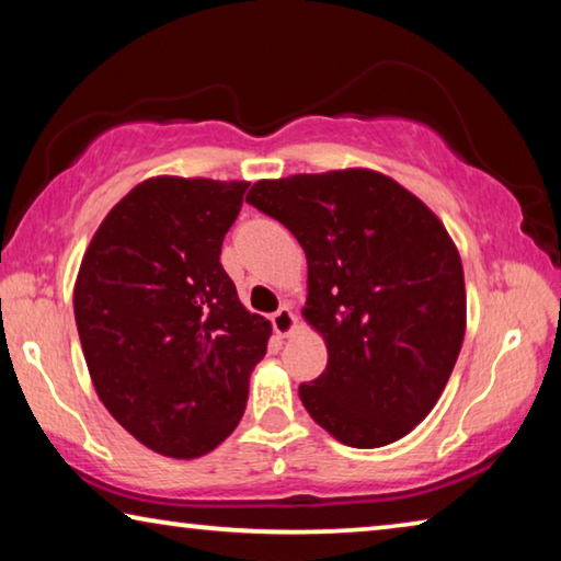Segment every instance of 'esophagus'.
<instances>
[{
    "mask_svg": "<svg viewBox=\"0 0 561 561\" xmlns=\"http://www.w3.org/2000/svg\"><path fill=\"white\" fill-rule=\"evenodd\" d=\"M272 327L279 336H289L297 329V314L291 312V307L284 305L272 314Z\"/></svg>",
    "mask_w": 561,
    "mask_h": 561,
    "instance_id": "esophagus-1",
    "label": "esophagus"
}]
</instances>
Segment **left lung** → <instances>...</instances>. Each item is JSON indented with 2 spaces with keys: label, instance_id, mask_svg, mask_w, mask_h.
<instances>
[{
  "label": "left lung",
  "instance_id": "8db88e82",
  "mask_svg": "<svg viewBox=\"0 0 561 561\" xmlns=\"http://www.w3.org/2000/svg\"><path fill=\"white\" fill-rule=\"evenodd\" d=\"M247 202L307 254L305 317L329 354L299 385L309 416L346 447L402 439L437 404L465 340V272L447 229L371 169L262 180Z\"/></svg>",
  "mask_w": 561,
  "mask_h": 561
}]
</instances>
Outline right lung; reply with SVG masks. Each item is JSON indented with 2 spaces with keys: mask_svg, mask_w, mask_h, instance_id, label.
Segmentation results:
<instances>
[{
  "mask_svg": "<svg viewBox=\"0 0 561 561\" xmlns=\"http://www.w3.org/2000/svg\"><path fill=\"white\" fill-rule=\"evenodd\" d=\"M247 182L154 176L96 229L75 284L79 342L102 404L174 459L234 432L272 324L219 262Z\"/></svg>",
  "mask_w": 561,
  "mask_h": 561,
  "instance_id": "obj_1",
  "label": "right lung"
}]
</instances>
